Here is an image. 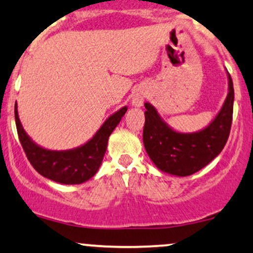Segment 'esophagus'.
Instances as JSON below:
<instances>
[{"mask_svg":"<svg viewBox=\"0 0 253 253\" xmlns=\"http://www.w3.org/2000/svg\"><path fill=\"white\" fill-rule=\"evenodd\" d=\"M144 98H145V92L141 91V90H138V91L133 95L132 104L134 107H141L144 103Z\"/></svg>","mask_w":253,"mask_h":253,"instance_id":"1","label":"esophagus"}]
</instances>
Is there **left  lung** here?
Listing matches in <instances>:
<instances>
[{
	"label": "left lung",
	"mask_w": 253,
	"mask_h": 253,
	"mask_svg": "<svg viewBox=\"0 0 253 253\" xmlns=\"http://www.w3.org/2000/svg\"><path fill=\"white\" fill-rule=\"evenodd\" d=\"M228 94L216 117L193 133L173 129L155 107L145 102L144 146L152 163L163 172L185 177L210 164L227 141L233 115V82L227 71Z\"/></svg>",
	"instance_id": "1"
}]
</instances>
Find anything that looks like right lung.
<instances>
[{
  "instance_id": "right-lung-1",
  "label": "right lung",
  "mask_w": 253,
  "mask_h": 253,
  "mask_svg": "<svg viewBox=\"0 0 253 253\" xmlns=\"http://www.w3.org/2000/svg\"><path fill=\"white\" fill-rule=\"evenodd\" d=\"M127 112V106L113 113L90 140L71 150H47L34 143L26 133L15 104V124L20 143L30 163L40 175L62 184H81L91 178L101 167L109 135Z\"/></svg>"
}]
</instances>
